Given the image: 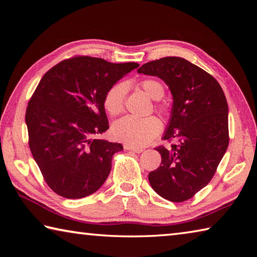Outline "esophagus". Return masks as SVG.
Wrapping results in <instances>:
<instances>
[{
	"mask_svg": "<svg viewBox=\"0 0 257 257\" xmlns=\"http://www.w3.org/2000/svg\"><path fill=\"white\" fill-rule=\"evenodd\" d=\"M123 148H124V150H130V151H134V152H136V154H141V152L144 151V149H143V148H135V147L128 146V145L123 146Z\"/></svg>",
	"mask_w": 257,
	"mask_h": 257,
	"instance_id": "esophagus-1",
	"label": "esophagus"
}]
</instances>
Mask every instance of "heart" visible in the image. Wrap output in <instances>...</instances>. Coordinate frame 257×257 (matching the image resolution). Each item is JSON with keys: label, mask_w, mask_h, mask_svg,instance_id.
<instances>
[{"label": "heart", "mask_w": 257, "mask_h": 257, "mask_svg": "<svg viewBox=\"0 0 257 257\" xmlns=\"http://www.w3.org/2000/svg\"><path fill=\"white\" fill-rule=\"evenodd\" d=\"M139 86L148 94L152 99H161L165 95V86L159 80L147 78L139 83ZM127 94V85L117 83L109 88L103 97V107L111 116L121 113L124 107V98ZM163 105L157 103L158 110H163ZM161 124L159 119L151 116L147 118L123 117L112 124V137L128 146L140 148L151 143L159 134Z\"/></svg>", "instance_id": "1"}]
</instances>
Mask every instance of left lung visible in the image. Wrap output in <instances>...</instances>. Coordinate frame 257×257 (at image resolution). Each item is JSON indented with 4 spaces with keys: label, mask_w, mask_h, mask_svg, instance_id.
<instances>
[{
    "label": "left lung",
    "mask_w": 257,
    "mask_h": 257,
    "mask_svg": "<svg viewBox=\"0 0 257 257\" xmlns=\"http://www.w3.org/2000/svg\"><path fill=\"white\" fill-rule=\"evenodd\" d=\"M139 74L158 76L173 96L171 118L157 147L161 165L149 173L152 189L171 202L192 198L211 181L227 149L228 109L222 87L212 75L181 57L144 64Z\"/></svg>",
    "instance_id": "1"
}]
</instances>
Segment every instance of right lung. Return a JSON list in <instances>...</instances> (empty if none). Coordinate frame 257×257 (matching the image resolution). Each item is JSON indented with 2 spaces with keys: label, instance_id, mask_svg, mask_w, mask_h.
Listing matches in <instances>:
<instances>
[{
  "label": "right lung",
  "instance_id": "obj_1",
  "mask_svg": "<svg viewBox=\"0 0 257 257\" xmlns=\"http://www.w3.org/2000/svg\"><path fill=\"white\" fill-rule=\"evenodd\" d=\"M138 66L75 56L42 77L26 108L25 121L33 158L56 194L85 198L106 181L112 157L122 146L94 138L109 128L103 97Z\"/></svg>",
  "mask_w": 257,
  "mask_h": 257
}]
</instances>
